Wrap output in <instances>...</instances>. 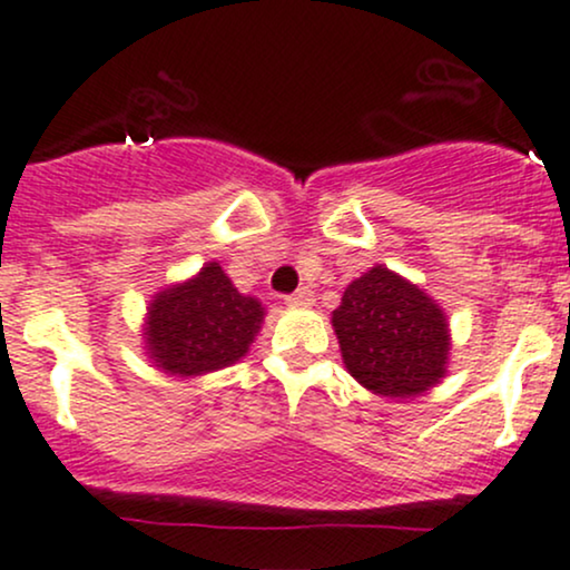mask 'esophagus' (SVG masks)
Segmentation results:
<instances>
[{"label":"esophagus","instance_id":"1","mask_svg":"<svg viewBox=\"0 0 570 570\" xmlns=\"http://www.w3.org/2000/svg\"><path fill=\"white\" fill-rule=\"evenodd\" d=\"M286 305H292V307L313 305V292L311 289H297L294 294H286Z\"/></svg>","mask_w":570,"mask_h":570}]
</instances>
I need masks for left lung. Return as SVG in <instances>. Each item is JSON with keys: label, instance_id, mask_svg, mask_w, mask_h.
Instances as JSON below:
<instances>
[{"label": "left lung", "instance_id": "1", "mask_svg": "<svg viewBox=\"0 0 570 570\" xmlns=\"http://www.w3.org/2000/svg\"><path fill=\"white\" fill-rule=\"evenodd\" d=\"M332 326L345 370L372 394L423 396L448 375L453 337L444 307L385 265L345 286Z\"/></svg>", "mask_w": 570, "mask_h": 570}]
</instances>
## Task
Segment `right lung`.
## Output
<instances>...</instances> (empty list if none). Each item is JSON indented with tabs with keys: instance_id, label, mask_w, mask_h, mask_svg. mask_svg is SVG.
Listing matches in <instances>:
<instances>
[{
	"instance_id": "obj_1",
	"label": "right lung",
	"mask_w": 570,
	"mask_h": 570,
	"mask_svg": "<svg viewBox=\"0 0 570 570\" xmlns=\"http://www.w3.org/2000/svg\"><path fill=\"white\" fill-rule=\"evenodd\" d=\"M263 322V303L235 289L219 263H206L193 278L168 284L149 299L144 353L166 375H208L240 362Z\"/></svg>"
}]
</instances>
